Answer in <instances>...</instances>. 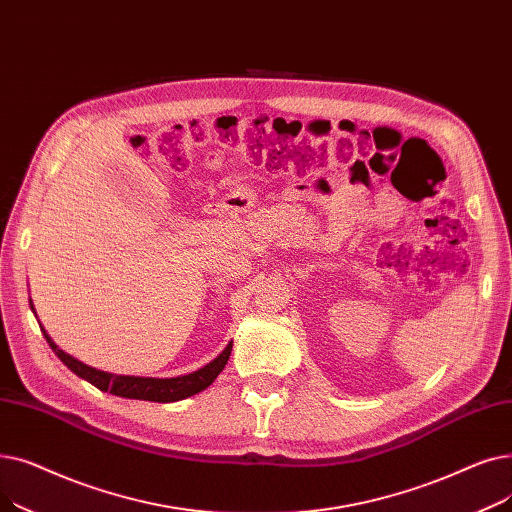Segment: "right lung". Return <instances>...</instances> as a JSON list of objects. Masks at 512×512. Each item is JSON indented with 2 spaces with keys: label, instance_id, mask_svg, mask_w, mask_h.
Listing matches in <instances>:
<instances>
[{
  "label": "right lung",
  "instance_id": "add662e5",
  "mask_svg": "<svg viewBox=\"0 0 512 512\" xmlns=\"http://www.w3.org/2000/svg\"><path fill=\"white\" fill-rule=\"evenodd\" d=\"M31 310L35 312L33 300H31ZM41 325V323H39ZM47 344L56 352V356L66 364V367L79 375L81 379L89 381L91 385H95L102 392H110L114 396L120 398H129V400H148V402H179L185 400L189 396H196L208 385H212V381L221 375V371L225 369V364L231 356V348L233 342L227 344V348L218 354L214 360H210L208 364H204L202 369L187 373V375H179V377H135V375H114V373H106L100 369H93L89 364L77 360L75 356L66 354L64 350H60L54 339L47 335V331L41 327Z\"/></svg>",
  "mask_w": 512,
  "mask_h": 512
}]
</instances>
